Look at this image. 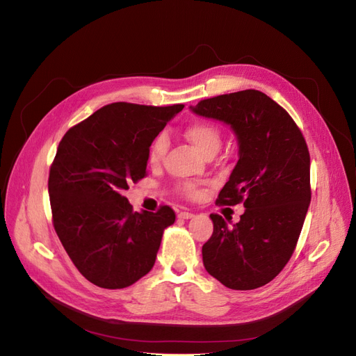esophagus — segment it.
<instances>
[{"instance_id":"obj_1","label":"esophagus","mask_w":356,"mask_h":356,"mask_svg":"<svg viewBox=\"0 0 356 356\" xmlns=\"http://www.w3.org/2000/svg\"><path fill=\"white\" fill-rule=\"evenodd\" d=\"M179 217H180V219H192V217H193V213H189V211H180V213H179Z\"/></svg>"}]
</instances>
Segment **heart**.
Returning a JSON list of instances; mask_svg holds the SVG:
<instances>
[{
  "instance_id": "obj_1",
  "label": "heart",
  "mask_w": 356,
  "mask_h": 356,
  "mask_svg": "<svg viewBox=\"0 0 356 356\" xmlns=\"http://www.w3.org/2000/svg\"><path fill=\"white\" fill-rule=\"evenodd\" d=\"M186 139L195 146V149L205 158L216 155L222 146V131L217 125L209 121H195L191 122L183 131ZM168 149V136L167 133H159L155 136L147 151V163L151 165H158L164 159V155ZM177 191L188 198H198L201 189L197 183L181 181L177 185Z\"/></svg>"
}]
</instances>
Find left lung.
<instances>
[{
  "mask_svg": "<svg viewBox=\"0 0 356 356\" xmlns=\"http://www.w3.org/2000/svg\"><path fill=\"white\" fill-rule=\"evenodd\" d=\"M191 109L235 131L239 159L216 202L245 207L234 226L210 214L204 266L227 289H259L289 263L302 232L311 202L306 140L289 112L259 90L204 99Z\"/></svg>",
  "mask_w": 356,
  "mask_h": 356,
  "instance_id": "left-lung-1",
  "label": "left lung"
}]
</instances>
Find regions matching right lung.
I'll return each instance as SVG.
<instances>
[{
	"instance_id": "right-lung-1",
	"label": "right lung",
	"mask_w": 356,
	"mask_h": 356,
	"mask_svg": "<svg viewBox=\"0 0 356 356\" xmlns=\"http://www.w3.org/2000/svg\"><path fill=\"white\" fill-rule=\"evenodd\" d=\"M183 108L111 103L62 137L49 176L53 226L91 284L125 289L152 269L176 214L133 211L124 191L146 177L149 146Z\"/></svg>"
}]
</instances>
